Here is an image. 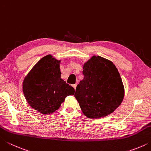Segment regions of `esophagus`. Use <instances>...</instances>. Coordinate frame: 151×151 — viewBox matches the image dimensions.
Listing matches in <instances>:
<instances>
[{
    "mask_svg": "<svg viewBox=\"0 0 151 151\" xmlns=\"http://www.w3.org/2000/svg\"><path fill=\"white\" fill-rule=\"evenodd\" d=\"M76 86H77V84H75V85H73V87L74 88H75V90H76Z\"/></svg>",
    "mask_w": 151,
    "mask_h": 151,
    "instance_id": "esophagus-1",
    "label": "esophagus"
}]
</instances>
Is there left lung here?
I'll return each mask as SVG.
<instances>
[{
    "mask_svg": "<svg viewBox=\"0 0 151 151\" xmlns=\"http://www.w3.org/2000/svg\"><path fill=\"white\" fill-rule=\"evenodd\" d=\"M84 78L76 86L75 97L82 112L90 119L113 112L123 101L124 88L116 66L100 56L84 64Z\"/></svg>",
    "mask_w": 151,
    "mask_h": 151,
    "instance_id": "8db88e82",
    "label": "left lung"
}]
</instances>
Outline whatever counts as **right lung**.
<instances>
[{
	"label": "right lung",
	"instance_id": "add662e5",
	"mask_svg": "<svg viewBox=\"0 0 151 151\" xmlns=\"http://www.w3.org/2000/svg\"><path fill=\"white\" fill-rule=\"evenodd\" d=\"M52 55H48L36 63L25 76L22 91L26 101L33 109L49 114L59 109L75 89L61 78L60 64Z\"/></svg>",
	"mask_w": 151,
	"mask_h": 151
}]
</instances>
